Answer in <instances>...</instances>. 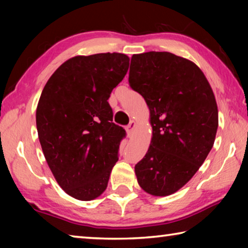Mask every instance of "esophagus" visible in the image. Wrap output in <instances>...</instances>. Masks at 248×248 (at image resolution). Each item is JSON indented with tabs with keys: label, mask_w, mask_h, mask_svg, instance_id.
I'll return each mask as SVG.
<instances>
[{
	"label": "esophagus",
	"mask_w": 248,
	"mask_h": 248,
	"mask_svg": "<svg viewBox=\"0 0 248 248\" xmlns=\"http://www.w3.org/2000/svg\"><path fill=\"white\" fill-rule=\"evenodd\" d=\"M136 125H137V123L134 120H132V121H130V124L127 125V127H125V131H127L129 136H131L134 128H136Z\"/></svg>",
	"instance_id": "34e87169"
}]
</instances>
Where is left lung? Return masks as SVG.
<instances>
[{"instance_id":"obj_1","label":"left lung","mask_w":248,"mask_h":248,"mask_svg":"<svg viewBox=\"0 0 248 248\" xmlns=\"http://www.w3.org/2000/svg\"><path fill=\"white\" fill-rule=\"evenodd\" d=\"M129 83L150 110L152 139L134 167L140 187L170 196L192 178L211 151L219 125L217 100L202 71L170 52L133 54Z\"/></svg>"}]
</instances>
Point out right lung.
Listing matches in <instances>:
<instances>
[{
  "label": "right lung",
  "mask_w": 248,
  "mask_h": 248,
  "mask_svg": "<svg viewBox=\"0 0 248 248\" xmlns=\"http://www.w3.org/2000/svg\"><path fill=\"white\" fill-rule=\"evenodd\" d=\"M129 61L116 52L70 58L40 95L36 124L45 158L59 186L78 200L102 195L118 161L125 131L111 123L107 100L127 74Z\"/></svg>",
  "instance_id": "add662e5"
}]
</instances>
